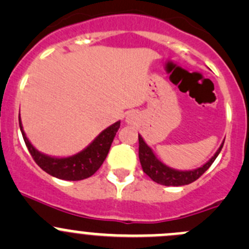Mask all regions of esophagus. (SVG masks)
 <instances>
[{
    "label": "esophagus",
    "instance_id": "1",
    "mask_svg": "<svg viewBox=\"0 0 249 249\" xmlns=\"http://www.w3.org/2000/svg\"><path fill=\"white\" fill-rule=\"evenodd\" d=\"M127 122H129V123H131V122H132V119H131V118H127Z\"/></svg>",
    "mask_w": 249,
    "mask_h": 249
}]
</instances>
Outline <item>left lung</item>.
Listing matches in <instances>:
<instances>
[{
    "mask_svg": "<svg viewBox=\"0 0 249 249\" xmlns=\"http://www.w3.org/2000/svg\"><path fill=\"white\" fill-rule=\"evenodd\" d=\"M223 144H224V142L222 143L219 149L215 152L212 159L208 162H206L202 167L193 170V171H177V170L170 169L166 165L162 164L160 160H158L154 153L152 152V149L145 144L144 141L139 135V158L141 165H142L143 172L147 176H149V178H152L154 182L159 183L161 185H167V187H170V185L179 187V185L190 184V183L195 182L197 178L201 177L203 173L210 169V166L213 164L215 158L218 157V154L222 150Z\"/></svg>",
    "mask_w": 249,
    "mask_h": 249,
    "instance_id": "left-lung-1",
    "label": "left lung"
}]
</instances>
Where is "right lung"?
<instances>
[{"mask_svg":"<svg viewBox=\"0 0 249 249\" xmlns=\"http://www.w3.org/2000/svg\"><path fill=\"white\" fill-rule=\"evenodd\" d=\"M19 126L24 137L25 144L30 154L34 158L35 162L43 171L49 173L53 177L65 180H82L89 178L101 167L109 152L110 144L114 140L115 134L120 127V122L114 123L107 127L96 137L90 145L73 157L69 158H50L42 154L35 149L34 145L29 142L22 130L19 114Z\"/></svg>","mask_w":249,"mask_h":249,"instance_id":"right-lung-1","label":"right lung"}]
</instances>
